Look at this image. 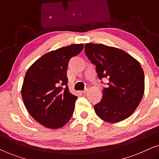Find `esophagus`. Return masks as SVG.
Here are the masks:
<instances>
[{
    "label": "esophagus",
    "mask_w": 159,
    "mask_h": 159,
    "mask_svg": "<svg viewBox=\"0 0 159 159\" xmlns=\"http://www.w3.org/2000/svg\"><path fill=\"white\" fill-rule=\"evenodd\" d=\"M87 91H88V89H85V90H82L81 92H82V93H83V94H84V93H85L87 92Z\"/></svg>",
    "instance_id": "1"
}]
</instances>
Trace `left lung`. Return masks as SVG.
Returning a JSON list of instances; mask_svg holds the SVG:
<instances>
[{
    "label": "left lung",
    "instance_id": "left-lung-1",
    "mask_svg": "<svg viewBox=\"0 0 159 159\" xmlns=\"http://www.w3.org/2000/svg\"><path fill=\"white\" fill-rule=\"evenodd\" d=\"M84 51L95 65L99 79L108 80L102 99L94 106L95 114L110 123L128 118L144 94V72L140 63L122 50L103 44L86 43Z\"/></svg>",
    "mask_w": 159,
    "mask_h": 159
}]
</instances>
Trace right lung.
Listing matches in <instances>:
<instances>
[{
  "instance_id": "obj_1",
  "label": "right lung",
  "mask_w": 159,
  "mask_h": 159,
  "mask_svg": "<svg viewBox=\"0 0 159 159\" xmlns=\"http://www.w3.org/2000/svg\"><path fill=\"white\" fill-rule=\"evenodd\" d=\"M83 46L70 45L45 53L26 72L21 88L24 103L32 118L45 127H62L73 115L77 97L67 86V67Z\"/></svg>"
}]
</instances>
